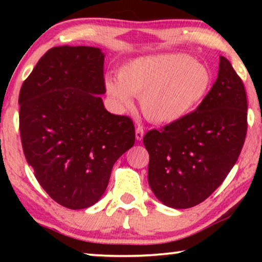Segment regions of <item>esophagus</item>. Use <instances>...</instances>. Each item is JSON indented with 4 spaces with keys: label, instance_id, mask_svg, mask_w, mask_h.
Instances as JSON below:
<instances>
[{
    "label": "esophagus",
    "instance_id": "1",
    "mask_svg": "<svg viewBox=\"0 0 262 262\" xmlns=\"http://www.w3.org/2000/svg\"><path fill=\"white\" fill-rule=\"evenodd\" d=\"M143 136H144V130H143L141 125H138V126L136 127V139H137V141H142Z\"/></svg>",
    "mask_w": 262,
    "mask_h": 262
}]
</instances>
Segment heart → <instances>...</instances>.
<instances>
[{"mask_svg":"<svg viewBox=\"0 0 262 262\" xmlns=\"http://www.w3.org/2000/svg\"><path fill=\"white\" fill-rule=\"evenodd\" d=\"M119 81L106 78V91L121 107L141 98L146 119L170 124L192 112L205 98L211 74L205 64L185 55H156L130 60L119 69Z\"/></svg>","mask_w":262,"mask_h":262,"instance_id":"b5f03b06","label":"heart"}]
</instances>
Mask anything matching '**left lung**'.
<instances>
[{
  "label": "left lung",
  "instance_id": "8db88e82",
  "mask_svg": "<svg viewBox=\"0 0 262 262\" xmlns=\"http://www.w3.org/2000/svg\"><path fill=\"white\" fill-rule=\"evenodd\" d=\"M247 108L243 82L221 56L217 80L198 108L143 138L149 186L160 202L188 209L220 187L245 143Z\"/></svg>",
  "mask_w": 262,
  "mask_h": 262
}]
</instances>
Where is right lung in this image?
<instances>
[{"mask_svg": "<svg viewBox=\"0 0 262 262\" xmlns=\"http://www.w3.org/2000/svg\"><path fill=\"white\" fill-rule=\"evenodd\" d=\"M105 55L91 46L50 49L21 87L25 157L45 192L64 207L98 202L116 161L135 144L126 116L103 106Z\"/></svg>", "mask_w": 262, "mask_h": 262, "instance_id": "1", "label": "right lung"}]
</instances>
